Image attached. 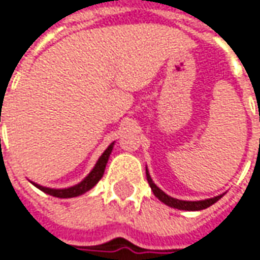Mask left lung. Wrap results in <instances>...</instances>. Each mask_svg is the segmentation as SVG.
<instances>
[{"label":"left lung","instance_id":"8db88e82","mask_svg":"<svg viewBox=\"0 0 260 260\" xmlns=\"http://www.w3.org/2000/svg\"><path fill=\"white\" fill-rule=\"evenodd\" d=\"M145 173H147V180H148V185L151 187V190L154 192V195L158 198L163 204L172 207V208L182 209V211H201V209H205L211 207L212 204H215L218 199L222 198V195H218V197L209 198V199H202V201H182V199H176V198L169 197L166 192H163L160 187L157 186L154 182H152L151 176L148 173V169H145Z\"/></svg>","mask_w":260,"mask_h":260}]
</instances>
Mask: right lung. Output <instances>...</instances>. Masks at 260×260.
Segmentation results:
<instances>
[{
  "label": "right lung",
  "instance_id": "right-lung-1",
  "mask_svg": "<svg viewBox=\"0 0 260 260\" xmlns=\"http://www.w3.org/2000/svg\"><path fill=\"white\" fill-rule=\"evenodd\" d=\"M113 145H115V142H112L108 148L105 150V152L99 157V160H97V163L94 164L93 170H91L88 175L85 176L84 179H83L80 183H77V185H74V186L63 187V189H52V187L40 186V185L35 183V182H31V185H35V186L38 187V189H40L42 192H45V193L52 195V197H55V198L80 197V195H83V193H85V192H88L91 187L96 186L97 182L103 177L105 169H106V164H108L109 161V157H110L112 150H113Z\"/></svg>",
  "mask_w": 260,
  "mask_h": 260
}]
</instances>
